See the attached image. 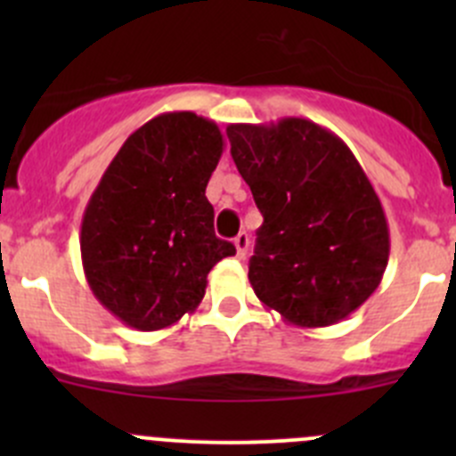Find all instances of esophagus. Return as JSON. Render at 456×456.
Segmentation results:
<instances>
[{"label": "esophagus", "mask_w": 456, "mask_h": 456, "mask_svg": "<svg viewBox=\"0 0 456 456\" xmlns=\"http://www.w3.org/2000/svg\"><path fill=\"white\" fill-rule=\"evenodd\" d=\"M233 245H236V256L242 260V257L247 256V249H249V236H247L245 232L238 233V236L233 238Z\"/></svg>", "instance_id": "esophagus-1"}]
</instances>
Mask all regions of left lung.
Instances as JSON below:
<instances>
[{
  "label": "left lung",
  "instance_id": "1",
  "mask_svg": "<svg viewBox=\"0 0 456 456\" xmlns=\"http://www.w3.org/2000/svg\"><path fill=\"white\" fill-rule=\"evenodd\" d=\"M227 136L265 218L249 260L257 300L289 324H338L388 265V223L369 176L346 142L306 118L232 123Z\"/></svg>",
  "mask_w": 456,
  "mask_h": 456
}]
</instances>
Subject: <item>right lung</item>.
Wrapping results in <instances>:
<instances>
[{
    "mask_svg": "<svg viewBox=\"0 0 456 456\" xmlns=\"http://www.w3.org/2000/svg\"><path fill=\"white\" fill-rule=\"evenodd\" d=\"M223 134L194 112H165L127 136L81 220L96 300L123 324L159 330L196 311L216 262L236 247L214 233L205 190Z\"/></svg>",
    "mask_w": 456,
    "mask_h": 456,
    "instance_id": "right-lung-1",
    "label": "right lung"
}]
</instances>
